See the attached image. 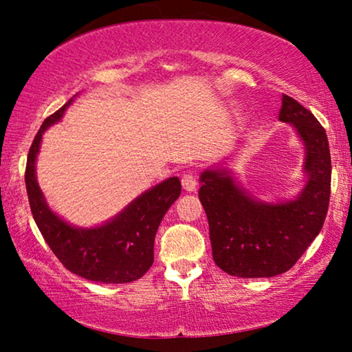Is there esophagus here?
I'll use <instances>...</instances> for the list:
<instances>
[{"instance_id": "34e87169", "label": "esophagus", "mask_w": 352, "mask_h": 352, "mask_svg": "<svg viewBox=\"0 0 352 352\" xmlns=\"http://www.w3.org/2000/svg\"><path fill=\"white\" fill-rule=\"evenodd\" d=\"M181 182H182V189L187 190V192H194L197 189V179H195L194 175H190V173H189V175L182 176Z\"/></svg>"}]
</instances>
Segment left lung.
Here are the masks:
<instances>
[{
  "mask_svg": "<svg viewBox=\"0 0 352 352\" xmlns=\"http://www.w3.org/2000/svg\"><path fill=\"white\" fill-rule=\"evenodd\" d=\"M278 120L290 123L305 146L306 182L296 197L259 200L223 163L200 175L199 199L208 218L213 259L230 276L261 278L287 272L324 226L331 181L325 129L309 110L285 94Z\"/></svg>",
  "mask_w": 352,
  "mask_h": 352,
  "instance_id": "left-lung-1",
  "label": "left lung"
}]
</instances>
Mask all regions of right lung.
I'll return each mask as SVG.
<instances>
[{
  "label": "right lung",
  "mask_w": 352,
  "mask_h": 352,
  "mask_svg": "<svg viewBox=\"0 0 352 352\" xmlns=\"http://www.w3.org/2000/svg\"><path fill=\"white\" fill-rule=\"evenodd\" d=\"M75 98V96H74ZM64 107L43 122L27 158L25 186L33 219L57 259L76 276L100 283H128L141 278L153 263V242L163 216L181 194L179 177H168L142 192L112 219L78 228L69 224L47 205L36 181V157L43 134L60 122Z\"/></svg>",
  "instance_id": "obj_1"
}]
</instances>
